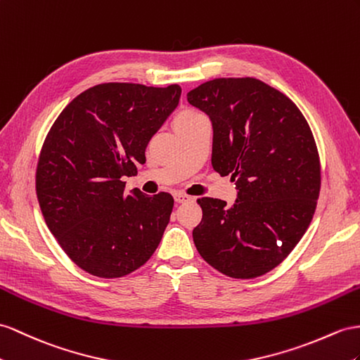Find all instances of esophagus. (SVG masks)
Instances as JSON below:
<instances>
[{
    "mask_svg": "<svg viewBox=\"0 0 360 360\" xmlns=\"http://www.w3.org/2000/svg\"><path fill=\"white\" fill-rule=\"evenodd\" d=\"M193 198L188 195H184V193H174V200L178 202V204H184V202H188Z\"/></svg>",
    "mask_w": 360,
    "mask_h": 360,
    "instance_id": "34e87169",
    "label": "esophagus"
}]
</instances>
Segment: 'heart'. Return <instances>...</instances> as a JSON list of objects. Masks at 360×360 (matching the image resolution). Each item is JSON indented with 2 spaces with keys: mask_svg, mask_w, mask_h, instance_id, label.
<instances>
[{
  "mask_svg": "<svg viewBox=\"0 0 360 360\" xmlns=\"http://www.w3.org/2000/svg\"><path fill=\"white\" fill-rule=\"evenodd\" d=\"M198 115H200V114H199V112H195V110H184V112H181V114L176 117V122H174V124L187 123V122H190V120L196 118Z\"/></svg>",
  "mask_w": 360,
  "mask_h": 360,
  "instance_id": "1",
  "label": "heart"
}]
</instances>
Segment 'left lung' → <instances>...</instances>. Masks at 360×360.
Returning <instances> with one entry per match:
<instances>
[{"label": "left lung", "instance_id": "left-lung-1", "mask_svg": "<svg viewBox=\"0 0 360 360\" xmlns=\"http://www.w3.org/2000/svg\"><path fill=\"white\" fill-rule=\"evenodd\" d=\"M188 103L213 124V169L236 182L237 199L200 198L196 250L233 278H255L290 254L311 222L321 165L309 123L283 92L252 77L205 82Z\"/></svg>", "mask_w": 360, "mask_h": 360}]
</instances>
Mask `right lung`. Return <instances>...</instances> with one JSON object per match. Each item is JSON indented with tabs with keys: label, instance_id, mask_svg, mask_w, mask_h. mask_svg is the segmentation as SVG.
I'll return each mask as SVG.
<instances>
[{
	"label": "right lung",
	"instance_id": "add662e5",
	"mask_svg": "<svg viewBox=\"0 0 360 360\" xmlns=\"http://www.w3.org/2000/svg\"><path fill=\"white\" fill-rule=\"evenodd\" d=\"M181 86L101 84L62 110L45 138L36 195L51 234L79 268L118 278L158 248L173 210L169 193H124L123 176L176 109Z\"/></svg>",
	"mask_w": 360,
	"mask_h": 360
}]
</instances>
